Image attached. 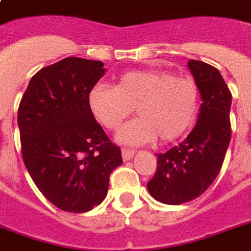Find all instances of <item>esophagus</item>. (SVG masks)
Instances as JSON below:
<instances>
[{
    "mask_svg": "<svg viewBox=\"0 0 251 251\" xmlns=\"http://www.w3.org/2000/svg\"><path fill=\"white\" fill-rule=\"evenodd\" d=\"M134 153H135L134 150L122 149V157H124V160H130V159H133Z\"/></svg>",
    "mask_w": 251,
    "mask_h": 251,
    "instance_id": "1",
    "label": "esophagus"
}]
</instances>
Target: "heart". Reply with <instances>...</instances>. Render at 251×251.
<instances>
[{"mask_svg":"<svg viewBox=\"0 0 251 251\" xmlns=\"http://www.w3.org/2000/svg\"><path fill=\"white\" fill-rule=\"evenodd\" d=\"M88 108L108 130H118L137 110L139 117L126 124L118 141L126 145H145L159 138L173 142L194 124L201 104L198 83L191 76L167 70H138L122 74L113 88L96 86L90 91Z\"/></svg>","mask_w":251,"mask_h":251,"instance_id":"obj_1","label":"heart"}]
</instances>
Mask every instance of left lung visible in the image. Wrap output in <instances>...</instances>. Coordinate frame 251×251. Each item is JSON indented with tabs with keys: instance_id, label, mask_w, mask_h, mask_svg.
Here are the masks:
<instances>
[{
	"instance_id": "left-lung-1",
	"label": "left lung",
	"mask_w": 251,
	"mask_h": 251,
	"mask_svg": "<svg viewBox=\"0 0 251 251\" xmlns=\"http://www.w3.org/2000/svg\"><path fill=\"white\" fill-rule=\"evenodd\" d=\"M201 91V110L194 129L178 146L157 155V168L147 189L165 204L193 201L210 187L229 146L232 94L218 69L202 61L187 64Z\"/></svg>"
}]
</instances>
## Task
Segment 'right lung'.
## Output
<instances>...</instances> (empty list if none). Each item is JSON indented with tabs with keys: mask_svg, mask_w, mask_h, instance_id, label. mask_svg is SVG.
<instances>
[{
	"mask_svg": "<svg viewBox=\"0 0 251 251\" xmlns=\"http://www.w3.org/2000/svg\"><path fill=\"white\" fill-rule=\"evenodd\" d=\"M101 61L68 57L29 80L18 108L22 156L37 189L57 208L87 212L104 201L109 176L121 165L88 108L90 91L104 75Z\"/></svg>",
	"mask_w": 251,
	"mask_h": 251,
	"instance_id": "add662e5",
	"label": "right lung"
}]
</instances>
